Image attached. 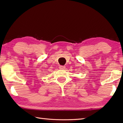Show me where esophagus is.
I'll return each mask as SVG.
<instances>
[{"instance_id":"34e87169","label":"esophagus","mask_w":123,"mask_h":123,"mask_svg":"<svg viewBox=\"0 0 123 123\" xmlns=\"http://www.w3.org/2000/svg\"><path fill=\"white\" fill-rule=\"evenodd\" d=\"M59 69H65V66H60L59 67Z\"/></svg>"}]
</instances>
